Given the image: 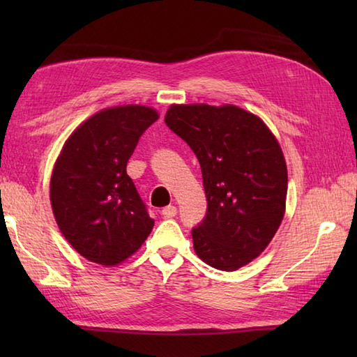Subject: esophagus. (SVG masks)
I'll return each instance as SVG.
<instances>
[{"instance_id": "esophagus-1", "label": "esophagus", "mask_w": 357, "mask_h": 357, "mask_svg": "<svg viewBox=\"0 0 357 357\" xmlns=\"http://www.w3.org/2000/svg\"><path fill=\"white\" fill-rule=\"evenodd\" d=\"M176 213H178V208L174 207V206H167L161 211V215L164 218H173V216H176Z\"/></svg>"}]
</instances>
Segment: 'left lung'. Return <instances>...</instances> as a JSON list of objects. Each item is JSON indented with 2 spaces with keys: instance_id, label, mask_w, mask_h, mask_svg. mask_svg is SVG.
I'll list each match as a JSON object with an SVG mask.
<instances>
[{
  "instance_id": "left-lung-1",
  "label": "left lung",
  "mask_w": 357,
  "mask_h": 357,
  "mask_svg": "<svg viewBox=\"0 0 357 357\" xmlns=\"http://www.w3.org/2000/svg\"><path fill=\"white\" fill-rule=\"evenodd\" d=\"M165 124L201 164L207 215L193 248L210 267L234 271L268 247L285 215L288 174L276 136L233 104H172Z\"/></svg>"
}]
</instances>
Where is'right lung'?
I'll list each match as a JSON object with an SVG mask.
<instances>
[{
	"label": "right lung",
	"mask_w": 357,
	"mask_h": 357,
	"mask_svg": "<svg viewBox=\"0 0 357 357\" xmlns=\"http://www.w3.org/2000/svg\"><path fill=\"white\" fill-rule=\"evenodd\" d=\"M159 118L141 104L107 107L66 139L50 176V204L66 241L87 261L116 267L153 229L126 169L139 136Z\"/></svg>",
	"instance_id": "add662e5"
}]
</instances>
